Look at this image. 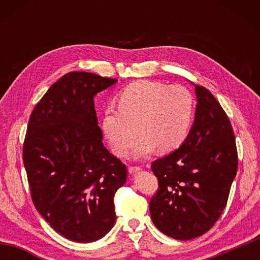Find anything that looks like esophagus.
<instances>
[{"label":"esophagus","mask_w":260,"mask_h":260,"mask_svg":"<svg viewBox=\"0 0 260 260\" xmlns=\"http://www.w3.org/2000/svg\"><path fill=\"white\" fill-rule=\"evenodd\" d=\"M140 170H141V167H139V166H129V167H128V172H129V174H134V173H136V172H139Z\"/></svg>","instance_id":"esophagus-1"}]
</instances>
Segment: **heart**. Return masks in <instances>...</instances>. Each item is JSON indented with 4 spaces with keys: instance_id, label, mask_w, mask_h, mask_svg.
I'll list each match as a JSON object with an SVG mask.
<instances>
[{
    "instance_id": "obj_1",
    "label": "heart",
    "mask_w": 260,
    "mask_h": 260,
    "mask_svg": "<svg viewBox=\"0 0 260 260\" xmlns=\"http://www.w3.org/2000/svg\"><path fill=\"white\" fill-rule=\"evenodd\" d=\"M118 107L104 111L102 129L117 156H124L136 143L132 157L141 159L158 149L170 153L187 140L193 119V98L181 85L140 80L118 96Z\"/></svg>"
}]
</instances>
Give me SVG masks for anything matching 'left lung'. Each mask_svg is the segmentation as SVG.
<instances>
[{"mask_svg":"<svg viewBox=\"0 0 260 260\" xmlns=\"http://www.w3.org/2000/svg\"><path fill=\"white\" fill-rule=\"evenodd\" d=\"M193 125L177 150L151 164L158 190L149 204L153 225L165 235L187 241L212 228L227 204L237 172L231 121L206 88L195 85Z\"/></svg>","mask_w":260,"mask_h":260,"instance_id":"8db88e82","label":"left lung"}]
</instances>
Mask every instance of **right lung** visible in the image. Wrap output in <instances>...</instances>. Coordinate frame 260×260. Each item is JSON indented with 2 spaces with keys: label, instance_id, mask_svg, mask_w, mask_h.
I'll list each match as a JSON object with an SVG mask.
<instances>
[{
  "label": "right lung",
  "instance_id": "obj_1",
  "mask_svg": "<svg viewBox=\"0 0 260 260\" xmlns=\"http://www.w3.org/2000/svg\"><path fill=\"white\" fill-rule=\"evenodd\" d=\"M117 79L70 72L30 113L23 160L35 209L65 239L89 243L116 222L126 165L103 146L94 98Z\"/></svg>",
  "mask_w": 260,
  "mask_h": 260
}]
</instances>
